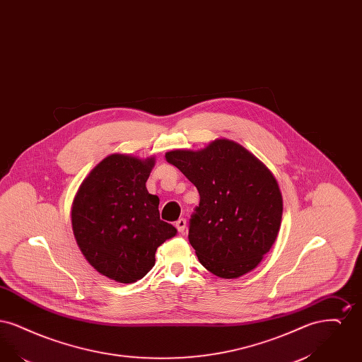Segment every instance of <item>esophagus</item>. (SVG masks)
<instances>
[{
  "label": "esophagus",
  "instance_id": "1",
  "mask_svg": "<svg viewBox=\"0 0 362 362\" xmlns=\"http://www.w3.org/2000/svg\"><path fill=\"white\" fill-rule=\"evenodd\" d=\"M176 229L183 235V233H186V229H187V221H186V218H179L177 221H176Z\"/></svg>",
  "mask_w": 362,
  "mask_h": 362
}]
</instances>
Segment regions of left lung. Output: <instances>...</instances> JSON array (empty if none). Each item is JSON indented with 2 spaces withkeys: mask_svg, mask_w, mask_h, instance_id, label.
I'll list each match as a JSON object with an SVG mask.
<instances>
[{
  "mask_svg": "<svg viewBox=\"0 0 362 362\" xmlns=\"http://www.w3.org/2000/svg\"><path fill=\"white\" fill-rule=\"evenodd\" d=\"M199 192L189 241L202 266L232 279L252 272L276 243L282 195L273 173L243 145L217 138L165 153Z\"/></svg>",
  "mask_w": 362,
  "mask_h": 362,
  "instance_id": "left-lung-1",
  "label": "left lung"
}]
</instances>
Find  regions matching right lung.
Wrapping results in <instances>:
<instances>
[{"instance_id": "add662e5", "label": "right lung", "mask_w": 362, "mask_h": 362, "mask_svg": "<svg viewBox=\"0 0 362 362\" xmlns=\"http://www.w3.org/2000/svg\"><path fill=\"white\" fill-rule=\"evenodd\" d=\"M155 163V156H107L88 173L71 204L81 254L98 273L121 284L146 276L157 247L177 233L160 220L158 197L145 186Z\"/></svg>"}]
</instances>
